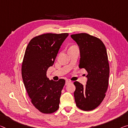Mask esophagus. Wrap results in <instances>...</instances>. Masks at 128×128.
<instances>
[{
  "instance_id": "esophagus-1",
  "label": "esophagus",
  "mask_w": 128,
  "mask_h": 128,
  "mask_svg": "<svg viewBox=\"0 0 128 128\" xmlns=\"http://www.w3.org/2000/svg\"><path fill=\"white\" fill-rule=\"evenodd\" d=\"M70 83H72V81H70L69 80H66L65 82V85H68V84H69Z\"/></svg>"
}]
</instances>
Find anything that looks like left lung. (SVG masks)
Listing matches in <instances>:
<instances>
[{"mask_svg":"<svg viewBox=\"0 0 128 128\" xmlns=\"http://www.w3.org/2000/svg\"><path fill=\"white\" fill-rule=\"evenodd\" d=\"M71 37L80 48L79 68L88 72L85 86L74 82L76 105L84 111L92 110L102 102L108 88L110 70L106 49L101 39L86 33L72 34Z\"/></svg>","mask_w":128,"mask_h":128,"instance_id":"left-lung-1","label":"left lung"}]
</instances>
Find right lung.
<instances>
[{"label": "right lung", "mask_w": 128, "mask_h": 128, "mask_svg": "<svg viewBox=\"0 0 128 128\" xmlns=\"http://www.w3.org/2000/svg\"><path fill=\"white\" fill-rule=\"evenodd\" d=\"M68 35V33L39 35L31 39L26 49L22 64L23 83L31 103L43 113H52L59 108L65 80H50L46 74Z\"/></svg>", "instance_id": "obj_1"}]
</instances>
